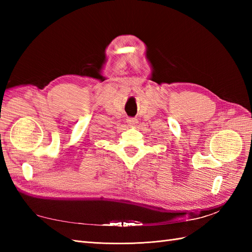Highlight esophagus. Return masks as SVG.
Returning <instances> with one entry per match:
<instances>
[{
	"label": "esophagus",
	"mask_w": 252,
	"mask_h": 252,
	"mask_svg": "<svg viewBox=\"0 0 252 252\" xmlns=\"http://www.w3.org/2000/svg\"><path fill=\"white\" fill-rule=\"evenodd\" d=\"M126 122H127V125H129L130 126H135L137 123H138L136 118H129V119L126 120Z\"/></svg>",
	"instance_id": "esophagus-1"
}]
</instances>
